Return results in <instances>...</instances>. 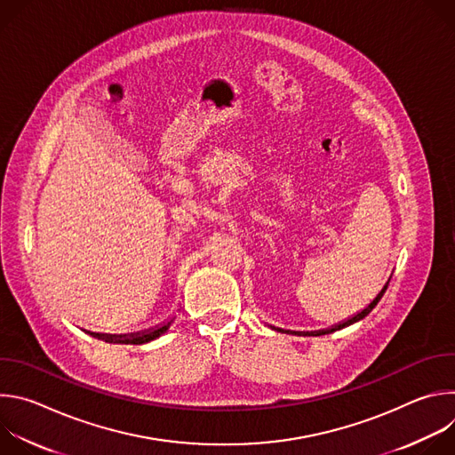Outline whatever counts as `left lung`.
Segmentation results:
<instances>
[{
	"instance_id": "1",
	"label": "left lung",
	"mask_w": 455,
	"mask_h": 455,
	"mask_svg": "<svg viewBox=\"0 0 455 455\" xmlns=\"http://www.w3.org/2000/svg\"><path fill=\"white\" fill-rule=\"evenodd\" d=\"M391 277H393V274L388 275V279H387V283L383 284V288L378 291V295L362 309V311H358L356 315H353V316H349L347 320H344V322H339V323H335V326H331V328H326V330H318V331H290V330H281V328H274V326H270L272 330H275V331H281V333H291V335H302V337H320V335H330V333H333V331H339V330H344V328H347V326H351V323H355V322H358V320H362V318H365L372 309H374V306L379 302V299L383 297V293H385V290H387V286H388V283H391Z\"/></svg>"
}]
</instances>
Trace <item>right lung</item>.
<instances>
[{
	"mask_svg": "<svg viewBox=\"0 0 455 455\" xmlns=\"http://www.w3.org/2000/svg\"><path fill=\"white\" fill-rule=\"evenodd\" d=\"M172 320H174V316L165 320L164 323H158L156 328H151V330L140 331V333H132V335H108V333H92V331H86V333H90L95 339H102V340H106L109 344L113 342V344H135V346H140V344H148V342L162 337L171 328Z\"/></svg>",
	"mask_w": 455,
	"mask_h": 455,
	"instance_id": "1",
	"label": "right lung"
}]
</instances>
